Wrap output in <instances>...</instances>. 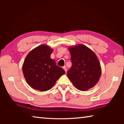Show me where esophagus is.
Segmentation results:
<instances>
[{"instance_id": "esophagus-1", "label": "esophagus", "mask_w": 124, "mask_h": 124, "mask_svg": "<svg viewBox=\"0 0 124 124\" xmlns=\"http://www.w3.org/2000/svg\"><path fill=\"white\" fill-rule=\"evenodd\" d=\"M63 68L64 69V70H65V72H66H66H67V68H66V66L63 67Z\"/></svg>"}]
</instances>
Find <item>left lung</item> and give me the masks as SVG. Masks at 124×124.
Returning <instances> with one entry per match:
<instances>
[{
	"label": "left lung",
	"mask_w": 124,
	"mask_h": 124,
	"mask_svg": "<svg viewBox=\"0 0 124 124\" xmlns=\"http://www.w3.org/2000/svg\"><path fill=\"white\" fill-rule=\"evenodd\" d=\"M72 66L67 76L74 86L86 91L95 86L101 75L99 60L93 51L83 44L69 47Z\"/></svg>",
	"instance_id": "left-lung-1"
}]
</instances>
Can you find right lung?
Masks as SVG:
<instances>
[{"label": "right lung", "instance_id": "add662e5", "mask_svg": "<svg viewBox=\"0 0 124 124\" xmlns=\"http://www.w3.org/2000/svg\"><path fill=\"white\" fill-rule=\"evenodd\" d=\"M53 49L40 45L29 52L24 61L22 71L27 83L33 89L47 91L65 74V71L50 58Z\"/></svg>", "mask_w": 124, "mask_h": 124}]
</instances>
